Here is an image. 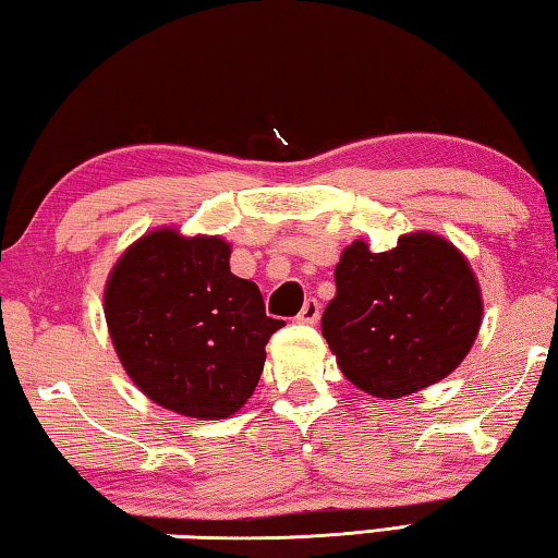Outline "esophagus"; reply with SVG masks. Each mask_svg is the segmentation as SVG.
I'll return each mask as SVG.
<instances>
[{"mask_svg": "<svg viewBox=\"0 0 558 558\" xmlns=\"http://www.w3.org/2000/svg\"><path fill=\"white\" fill-rule=\"evenodd\" d=\"M318 318H320V303L315 301V298H307V301L301 307V313H298V320H301V323H318Z\"/></svg>", "mask_w": 558, "mask_h": 558, "instance_id": "esophagus-1", "label": "esophagus"}]
</instances>
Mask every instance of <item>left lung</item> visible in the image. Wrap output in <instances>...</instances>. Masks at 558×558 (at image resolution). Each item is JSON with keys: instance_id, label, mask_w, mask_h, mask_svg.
Segmentation results:
<instances>
[{"instance_id": "obj_1", "label": "left lung", "mask_w": 558, "mask_h": 558, "mask_svg": "<svg viewBox=\"0 0 558 558\" xmlns=\"http://www.w3.org/2000/svg\"><path fill=\"white\" fill-rule=\"evenodd\" d=\"M323 336L343 376L376 398L409 396L446 378L481 326L478 282L438 235H403L388 253L359 240L336 268Z\"/></svg>"}]
</instances>
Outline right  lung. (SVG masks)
Here are the masks:
<instances>
[{
  "label": "right lung",
  "mask_w": 558,
  "mask_h": 558,
  "mask_svg": "<svg viewBox=\"0 0 558 558\" xmlns=\"http://www.w3.org/2000/svg\"><path fill=\"white\" fill-rule=\"evenodd\" d=\"M105 318L124 371L155 403L193 418L235 413L260 380L265 345L286 326L253 280L230 272L220 238L155 230L114 265Z\"/></svg>",
  "instance_id": "add662e5"
}]
</instances>
